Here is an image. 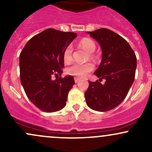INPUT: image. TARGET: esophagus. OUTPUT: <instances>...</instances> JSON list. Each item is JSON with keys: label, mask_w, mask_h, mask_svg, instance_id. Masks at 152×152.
Here are the masks:
<instances>
[{"label": "esophagus", "mask_w": 152, "mask_h": 152, "mask_svg": "<svg viewBox=\"0 0 152 152\" xmlns=\"http://www.w3.org/2000/svg\"><path fill=\"white\" fill-rule=\"evenodd\" d=\"M80 80H81V78H77V77H75V78H74L75 83H78V82Z\"/></svg>", "instance_id": "1"}]
</instances>
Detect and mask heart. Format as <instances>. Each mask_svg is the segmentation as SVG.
Here are the masks:
<instances>
[{
    "mask_svg": "<svg viewBox=\"0 0 152 152\" xmlns=\"http://www.w3.org/2000/svg\"><path fill=\"white\" fill-rule=\"evenodd\" d=\"M79 46L86 50L88 53H89L90 58H94L95 56L93 53L96 49V43L93 40L90 38H83L78 43ZM73 48L71 45H69L64 49L63 53V58L65 63H69L72 60L73 56ZM94 69V65L91 62H86L84 64H78L74 63L66 69V73L69 75L77 76V77L83 78L86 76L88 74L91 72Z\"/></svg>",
    "mask_w": 152,
    "mask_h": 152,
    "instance_id": "obj_1",
    "label": "heart"
}]
</instances>
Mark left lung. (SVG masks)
<instances>
[{
	"mask_svg": "<svg viewBox=\"0 0 152 152\" xmlns=\"http://www.w3.org/2000/svg\"><path fill=\"white\" fill-rule=\"evenodd\" d=\"M102 49V60L94 72L99 81H88L85 92L86 104L91 109L107 111L119 105L128 94L135 78L137 56L126 40L109 29L88 32ZM106 80L104 85L100 83Z\"/></svg>",
	"mask_w": 152,
	"mask_h": 152,
	"instance_id": "left-lung-1",
	"label": "left lung"
}]
</instances>
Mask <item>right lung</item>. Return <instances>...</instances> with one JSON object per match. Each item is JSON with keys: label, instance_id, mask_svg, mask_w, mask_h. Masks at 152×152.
<instances>
[{"label": "right lung", "instance_id": "1", "mask_svg": "<svg viewBox=\"0 0 152 152\" xmlns=\"http://www.w3.org/2000/svg\"><path fill=\"white\" fill-rule=\"evenodd\" d=\"M76 36L73 32L48 28L31 38L20 52V82L29 100L42 111L54 112L66 105L75 84L74 77L55 81L51 77L61 74L64 50Z\"/></svg>", "mask_w": 152, "mask_h": 152}]
</instances>
